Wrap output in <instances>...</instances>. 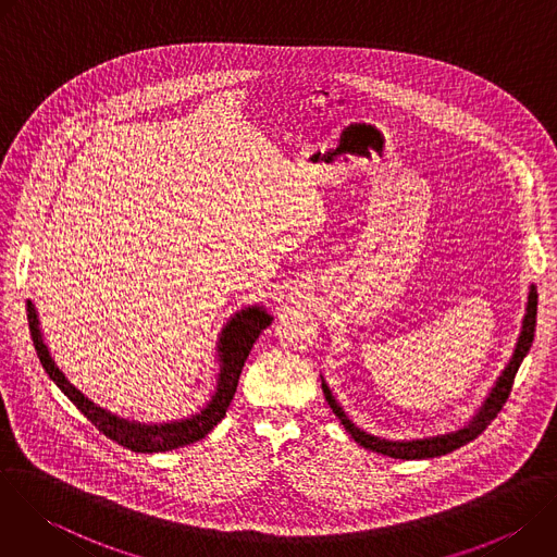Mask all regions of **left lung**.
I'll return each mask as SVG.
<instances>
[{
    "label": "left lung",
    "instance_id": "obj_1",
    "mask_svg": "<svg viewBox=\"0 0 557 557\" xmlns=\"http://www.w3.org/2000/svg\"><path fill=\"white\" fill-rule=\"evenodd\" d=\"M535 317H537V290L535 286L531 284L529 288V301H527V312H524V320H522V331H520V337H518V344H516V350H513V357L511 361L507 363V368L503 370V374L498 376L496 385L492 387L490 396L485 399L483 408L479 410V414H475L469 425H465L462 430L458 432H451V434H443V436H430V438H417V441H387V438H379V436H372L368 432H363L361 428H357L348 417L346 412L342 410V406L335 401V396L331 392V387L326 385V381L322 379V389H324V396L326 401L331 406V410L335 412V417L342 421V425L346 428V432L366 449H372L376 454H383V456H389V458H404V460H419V458H434V456H443V454H449L462 445H467L469 441H473L475 436H481L487 425L498 417V412L503 410V406L507 404L509 399V392H511V385H513V379H516V372L522 363V359L527 357L531 344H533V333H535Z\"/></svg>",
    "mask_w": 557,
    "mask_h": 557
}]
</instances>
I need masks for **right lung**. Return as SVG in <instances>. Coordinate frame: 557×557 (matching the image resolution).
I'll list each match as a JSON object with an SVG mask.
<instances>
[{
	"label": "right lung",
	"instance_id": "add662e5",
	"mask_svg": "<svg viewBox=\"0 0 557 557\" xmlns=\"http://www.w3.org/2000/svg\"><path fill=\"white\" fill-rule=\"evenodd\" d=\"M26 312H28V326H30V337H33L37 357L44 370L48 372V376L57 383V387L76 406L78 412H82L95 428H99V432H103L114 443L140 454L170 451L205 438L224 419L226 408L231 406V399L237 387V379H240V372L245 368V361L256 339L273 322V317L262 306H249L240 312H235V317H231V322L220 333V342H218L220 374H218L215 394L211 396L207 408L194 414L191 419L161 423V425H145V423L121 419L103 410L101 406L90 401L82 389H76L50 357L30 299L26 301Z\"/></svg>",
	"mask_w": 557,
	"mask_h": 557
}]
</instances>
